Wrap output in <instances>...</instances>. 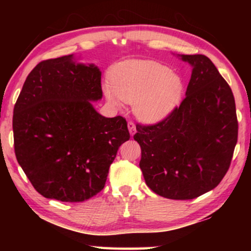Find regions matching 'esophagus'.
I'll list each match as a JSON object with an SVG mask.
<instances>
[{"mask_svg":"<svg viewBox=\"0 0 251 251\" xmlns=\"http://www.w3.org/2000/svg\"><path fill=\"white\" fill-rule=\"evenodd\" d=\"M127 126H128V130H129L130 135L133 136V135L136 133V126H135V124H134V122L129 121L128 124H127Z\"/></svg>","mask_w":251,"mask_h":251,"instance_id":"obj_1","label":"esophagus"}]
</instances>
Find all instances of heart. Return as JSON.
Wrapping results in <instances>:
<instances>
[{
  "label": "heart",
  "mask_w": 251,
  "mask_h": 251,
  "mask_svg": "<svg viewBox=\"0 0 251 251\" xmlns=\"http://www.w3.org/2000/svg\"><path fill=\"white\" fill-rule=\"evenodd\" d=\"M105 87L107 100L114 105L122 100L134 103V113L145 123L166 117L179 101L184 84L167 66L152 61L131 59L118 63L109 71Z\"/></svg>",
  "instance_id": "obj_1"
}]
</instances>
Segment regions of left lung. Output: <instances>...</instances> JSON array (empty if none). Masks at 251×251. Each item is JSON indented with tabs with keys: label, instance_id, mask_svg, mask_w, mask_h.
<instances>
[{
	"label": "left lung",
	"instance_id": "left-lung-1",
	"mask_svg": "<svg viewBox=\"0 0 251 251\" xmlns=\"http://www.w3.org/2000/svg\"><path fill=\"white\" fill-rule=\"evenodd\" d=\"M193 65L186 97L155 124H137L134 139L147 186L169 199H194L219 185L238 139L231 88L205 55H181Z\"/></svg>",
	"mask_w": 251,
	"mask_h": 251
}]
</instances>
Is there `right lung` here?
<instances>
[{"instance_id":"1","label":"right lung","mask_w":251,"mask_h":251,"mask_svg":"<svg viewBox=\"0 0 251 251\" xmlns=\"http://www.w3.org/2000/svg\"><path fill=\"white\" fill-rule=\"evenodd\" d=\"M100 70L73 55L42 61L28 74L13 110L14 151L42 196L80 202L104 188L109 166L130 135L124 117L107 118Z\"/></svg>"}]
</instances>
